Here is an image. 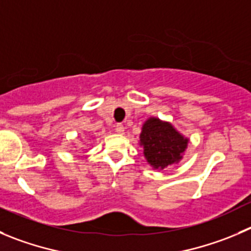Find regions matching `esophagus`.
Returning a JSON list of instances; mask_svg holds the SVG:
<instances>
[{
	"instance_id": "34e87169",
	"label": "esophagus",
	"mask_w": 251,
	"mask_h": 251,
	"mask_svg": "<svg viewBox=\"0 0 251 251\" xmlns=\"http://www.w3.org/2000/svg\"><path fill=\"white\" fill-rule=\"evenodd\" d=\"M116 132L118 133V134H123L124 133V127L122 126V124H117L116 126Z\"/></svg>"
}]
</instances>
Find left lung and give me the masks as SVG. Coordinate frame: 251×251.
<instances>
[{"mask_svg": "<svg viewBox=\"0 0 251 251\" xmlns=\"http://www.w3.org/2000/svg\"><path fill=\"white\" fill-rule=\"evenodd\" d=\"M140 144L144 145L148 163L155 169H164L182 157L187 139L176 132L171 124L150 118L143 126Z\"/></svg>", "mask_w": 251, "mask_h": 251, "instance_id": "1", "label": "left lung"}]
</instances>
